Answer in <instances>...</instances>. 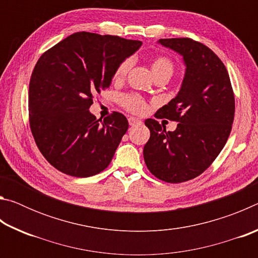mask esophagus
<instances>
[{"label": "esophagus", "instance_id": "34e87169", "mask_svg": "<svg viewBox=\"0 0 258 258\" xmlns=\"http://www.w3.org/2000/svg\"><path fill=\"white\" fill-rule=\"evenodd\" d=\"M141 123H142V121L140 120L139 118H135V117H130V118H128V124H130L131 126L140 125Z\"/></svg>", "mask_w": 258, "mask_h": 258}]
</instances>
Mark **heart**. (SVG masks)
Masks as SVG:
<instances>
[{
    "label": "heart",
    "mask_w": 258,
    "mask_h": 258,
    "mask_svg": "<svg viewBox=\"0 0 258 258\" xmlns=\"http://www.w3.org/2000/svg\"><path fill=\"white\" fill-rule=\"evenodd\" d=\"M131 67H132V60L126 58L120 61L117 64L115 71H113L112 78L113 81L119 82L123 81L125 76L127 75ZM174 62L166 55H157L151 60V71L155 77L158 76H172L174 73ZM120 104L123 106L126 110L131 111L133 113H143L147 109V102L142 97L138 94L130 93L125 94L120 98Z\"/></svg>",
    "instance_id": "b5f03b06"
}]
</instances>
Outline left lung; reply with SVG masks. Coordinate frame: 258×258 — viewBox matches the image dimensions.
<instances>
[{
  "mask_svg": "<svg viewBox=\"0 0 258 258\" xmlns=\"http://www.w3.org/2000/svg\"><path fill=\"white\" fill-rule=\"evenodd\" d=\"M160 44L178 52L186 64L180 92L156 112L157 118L177 121L174 132L149 118L150 139L143 157L152 175L167 183L199 176L223 149L234 119V93L221 59L203 43L161 38Z\"/></svg>",
  "mask_w": 258,
  "mask_h": 258,
  "instance_id": "obj_1",
  "label": "left lung"
}]
</instances>
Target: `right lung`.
Masks as SVG:
<instances>
[{"label": "right lung", "mask_w": 258, "mask_h": 258, "mask_svg": "<svg viewBox=\"0 0 258 258\" xmlns=\"http://www.w3.org/2000/svg\"><path fill=\"white\" fill-rule=\"evenodd\" d=\"M141 45L80 32L37 60L29 82V126L41 154L58 171L89 177L110 164L128 121L118 111L97 119L89 108L94 95L110 86L117 64Z\"/></svg>", "instance_id": "right-lung-1"}]
</instances>
